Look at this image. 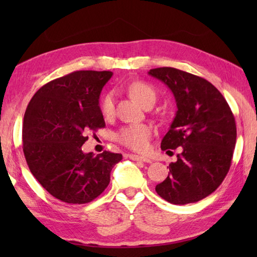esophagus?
<instances>
[{
    "label": "esophagus",
    "instance_id": "obj_1",
    "mask_svg": "<svg viewBox=\"0 0 257 257\" xmlns=\"http://www.w3.org/2000/svg\"><path fill=\"white\" fill-rule=\"evenodd\" d=\"M129 159H132L134 161H141V162H145V163H152V160L150 158H146V156L130 154L129 155Z\"/></svg>",
    "mask_w": 257,
    "mask_h": 257
}]
</instances>
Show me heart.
<instances>
[{
    "instance_id": "1",
    "label": "heart",
    "mask_w": 257,
    "mask_h": 257,
    "mask_svg": "<svg viewBox=\"0 0 257 257\" xmlns=\"http://www.w3.org/2000/svg\"><path fill=\"white\" fill-rule=\"evenodd\" d=\"M130 96L136 99L143 106L147 104H154L158 97L155 88L144 81H134L128 87ZM101 110L104 116H112L115 112L114 93L107 92L101 101ZM152 128L147 124H129L121 128L116 134V139L121 144L134 151L144 152L149 149L152 138Z\"/></svg>"
}]
</instances>
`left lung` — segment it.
Segmentation results:
<instances>
[{"label": "left lung", "instance_id": "obj_1", "mask_svg": "<svg viewBox=\"0 0 257 257\" xmlns=\"http://www.w3.org/2000/svg\"><path fill=\"white\" fill-rule=\"evenodd\" d=\"M149 73L171 89L178 107L161 149L182 147L177 162L169 164L167 179L155 190L176 205L198 202L222 184L231 165L237 138L231 108L202 77L170 67L151 69Z\"/></svg>", "mask_w": 257, "mask_h": 257}]
</instances>
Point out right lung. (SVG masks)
Returning a JSON list of instances; mask_svg holds the SVG:
<instances>
[{"label": "right lung", "instance_id": "add662e5", "mask_svg": "<svg viewBox=\"0 0 257 257\" xmlns=\"http://www.w3.org/2000/svg\"><path fill=\"white\" fill-rule=\"evenodd\" d=\"M111 71L80 70L56 78L37 90L26 110L23 150L30 172L52 196L86 204L110 184L112 168L122 160L104 151L95 156L81 146L87 133L105 127L99 94Z\"/></svg>", "mask_w": 257, "mask_h": 257}]
</instances>
